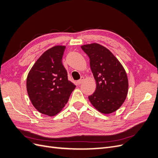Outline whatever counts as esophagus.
Returning <instances> with one entry per match:
<instances>
[{
  "instance_id": "34e87169",
  "label": "esophagus",
  "mask_w": 158,
  "mask_h": 158,
  "mask_svg": "<svg viewBox=\"0 0 158 158\" xmlns=\"http://www.w3.org/2000/svg\"><path fill=\"white\" fill-rule=\"evenodd\" d=\"M84 80V77H83V76H82V77L80 78V79L79 80H78V81H77V84H78V85L81 84H82V82H83Z\"/></svg>"
}]
</instances>
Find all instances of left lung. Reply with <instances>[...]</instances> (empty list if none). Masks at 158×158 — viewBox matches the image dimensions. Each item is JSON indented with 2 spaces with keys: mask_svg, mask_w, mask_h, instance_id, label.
<instances>
[{
  "mask_svg": "<svg viewBox=\"0 0 158 158\" xmlns=\"http://www.w3.org/2000/svg\"><path fill=\"white\" fill-rule=\"evenodd\" d=\"M89 59L96 89L88 99L99 112L109 114L120 107L127 98L128 82L123 66L112 52L98 44L81 47Z\"/></svg>",
  "mask_w": 158,
  "mask_h": 158,
  "instance_id": "8db88e82",
  "label": "left lung"
}]
</instances>
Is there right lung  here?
<instances>
[{
  "label": "right lung",
  "instance_id": "obj_1",
  "mask_svg": "<svg viewBox=\"0 0 158 158\" xmlns=\"http://www.w3.org/2000/svg\"><path fill=\"white\" fill-rule=\"evenodd\" d=\"M65 46L46 51L33 64L26 81L31 103L38 111L49 116L59 113L68 102L76 85L68 80L62 63Z\"/></svg>",
  "mask_w": 158,
  "mask_h": 158
}]
</instances>
